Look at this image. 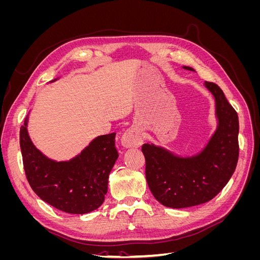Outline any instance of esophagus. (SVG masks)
I'll return each mask as SVG.
<instances>
[{"label":"esophagus","mask_w":260,"mask_h":260,"mask_svg":"<svg viewBox=\"0 0 260 260\" xmlns=\"http://www.w3.org/2000/svg\"><path fill=\"white\" fill-rule=\"evenodd\" d=\"M143 143L141 131L137 125H132L121 137V144L125 147H139Z\"/></svg>","instance_id":"1"}]
</instances>
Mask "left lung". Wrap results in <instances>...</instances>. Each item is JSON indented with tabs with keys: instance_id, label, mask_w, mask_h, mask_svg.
Masks as SVG:
<instances>
[{
	"instance_id": "obj_1",
	"label": "left lung",
	"mask_w": 260,
	"mask_h": 260,
	"mask_svg": "<svg viewBox=\"0 0 260 260\" xmlns=\"http://www.w3.org/2000/svg\"><path fill=\"white\" fill-rule=\"evenodd\" d=\"M184 69L195 72L192 67ZM215 99L217 128L202 151L180 156L145 143V176L154 198L166 207L186 208L210 200L229 182L239 159V117L216 83L205 81Z\"/></svg>"
}]
</instances>
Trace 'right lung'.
I'll list each match as a JSON object with an SVG mask.
<instances>
[{"mask_svg":"<svg viewBox=\"0 0 260 260\" xmlns=\"http://www.w3.org/2000/svg\"><path fill=\"white\" fill-rule=\"evenodd\" d=\"M28 120L29 114L20 128V149L26 177L35 193L68 214L83 215L98 209L105 200L108 176L119 156L116 133L99 136L72 159L56 161L35 146Z\"/></svg>","mask_w":260,"mask_h":260,"instance_id":"1","label":"right lung"}]
</instances>
